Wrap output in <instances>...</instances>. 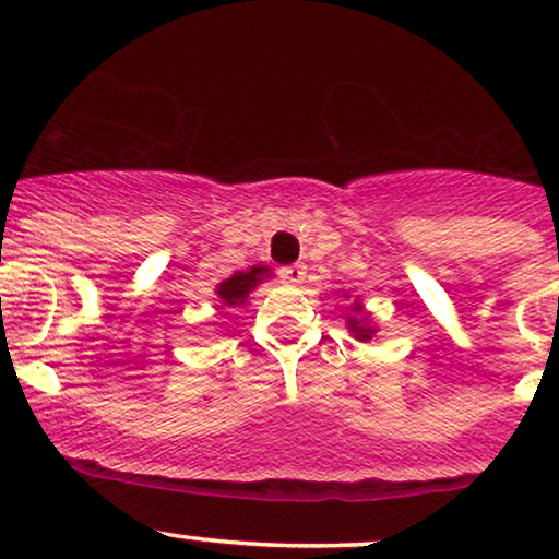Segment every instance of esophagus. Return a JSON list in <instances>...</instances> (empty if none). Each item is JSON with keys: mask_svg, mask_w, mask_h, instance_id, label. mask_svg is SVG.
<instances>
[{"mask_svg": "<svg viewBox=\"0 0 559 559\" xmlns=\"http://www.w3.org/2000/svg\"><path fill=\"white\" fill-rule=\"evenodd\" d=\"M280 274H282V280L289 282V285H297V282H302V277H305V266L302 264L282 266Z\"/></svg>", "mask_w": 559, "mask_h": 559, "instance_id": "34e87169", "label": "esophagus"}]
</instances>
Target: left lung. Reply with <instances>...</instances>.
<instances>
[{"label":"left lung","mask_w":559,"mask_h":559,"mask_svg":"<svg viewBox=\"0 0 559 559\" xmlns=\"http://www.w3.org/2000/svg\"><path fill=\"white\" fill-rule=\"evenodd\" d=\"M348 325H350V333H356L358 335V338H371V328L369 325H361V323H358V320H354V318H350L348 320Z\"/></svg>","instance_id":"obj_1"}]
</instances>
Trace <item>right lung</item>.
I'll list each match as a JSON object with an SVG mask.
<instances>
[{
	"label": "right lung",
	"instance_id": "obj_1",
	"mask_svg": "<svg viewBox=\"0 0 559 559\" xmlns=\"http://www.w3.org/2000/svg\"><path fill=\"white\" fill-rule=\"evenodd\" d=\"M262 274H266L264 266H254V270H249V272H236L234 277L221 282L218 297L224 300V305L243 302V297L249 295V289L257 287L259 282H262Z\"/></svg>",
	"mask_w": 559,
	"mask_h": 559
}]
</instances>
